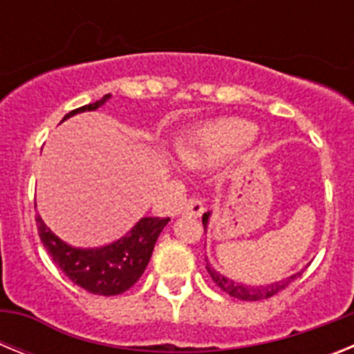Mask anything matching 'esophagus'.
<instances>
[{"label":"esophagus","mask_w":354,"mask_h":354,"mask_svg":"<svg viewBox=\"0 0 354 354\" xmlns=\"http://www.w3.org/2000/svg\"><path fill=\"white\" fill-rule=\"evenodd\" d=\"M202 212H204V204H202V200L198 198L186 200L183 204V207H180V214H189L193 216V218L202 216Z\"/></svg>","instance_id":"1"}]
</instances>
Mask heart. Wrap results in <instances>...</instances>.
Returning a JSON list of instances; mask_svg holds the SVG:
<instances>
[{
	"label": "heart",
	"instance_id": "1",
	"mask_svg": "<svg viewBox=\"0 0 354 354\" xmlns=\"http://www.w3.org/2000/svg\"><path fill=\"white\" fill-rule=\"evenodd\" d=\"M255 136V126L241 118H221L187 133L175 143V152L189 167H200L228 150L246 145Z\"/></svg>",
	"mask_w": 354,
	"mask_h": 354
}]
</instances>
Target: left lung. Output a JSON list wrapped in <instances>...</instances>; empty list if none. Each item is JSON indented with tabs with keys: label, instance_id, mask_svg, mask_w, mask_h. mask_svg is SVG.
I'll return each instance as SVG.
<instances>
[{
	"label": "left lung",
	"instance_id": "1",
	"mask_svg": "<svg viewBox=\"0 0 354 354\" xmlns=\"http://www.w3.org/2000/svg\"><path fill=\"white\" fill-rule=\"evenodd\" d=\"M209 216H211V212H205V214L202 216L204 230H207ZM205 262H207V264H205V270H207V273L211 274V278L214 280L216 286L220 287L221 290H225L227 294H230L232 298L243 299V301H259V299L271 298V296H274L277 292H280V290L286 289V287L289 286L292 280H296V278L303 273V271H299V273L292 274V277L286 278V280H278V282L268 283V286H245V283L234 282V280H230V278L223 277L220 271H216L214 268L209 264L207 259H205Z\"/></svg>",
	"mask_w": 354,
	"mask_h": 354
}]
</instances>
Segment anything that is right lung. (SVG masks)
I'll return each mask as SVG.
<instances>
[{"label": "right lung", "instance_id": "obj_1", "mask_svg": "<svg viewBox=\"0 0 354 354\" xmlns=\"http://www.w3.org/2000/svg\"><path fill=\"white\" fill-rule=\"evenodd\" d=\"M109 97L108 93L101 101L72 109L64 120L101 108ZM35 220L44 248L68 280L92 294L117 296L138 282L152 257L156 241L170 218H142L126 236L99 248H74L55 236L40 216Z\"/></svg>", "mask_w": 354, "mask_h": 354}]
</instances>
